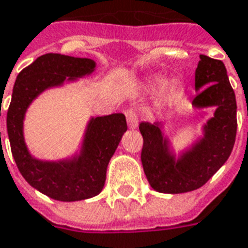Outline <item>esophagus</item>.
<instances>
[{
  "mask_svg": "<svg viewBox=\"0 0 248 248\" xmlns=\"http://www.w3.org/2000/svg\"><path fill=\"white\" fill-rule=\"evenodd\" d=\"M125 116H126V122H128V126H129L131 129H136L137 125H139V116H137L136 109L128 108L125 111Z\"/></svg>",
  "mask_w": 248,
  "mask_h": 248,
  "instance_id": "1",
  "label": "esophagus"
}]
</instances>
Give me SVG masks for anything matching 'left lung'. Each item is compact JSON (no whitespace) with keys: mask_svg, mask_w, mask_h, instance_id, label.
Instances as JSON below:
<instances>
[{"mask_svg":"<svg viewBox=\"0 0 248 248\" xmlns=\"http://www.w3.org/2000/svg\"><path fill=\"white\" fill-rule=\"evenodd\" d=\"M195 107L216 106L215 117L205 125L202 142L176 162L167 153L157 124L141 123L144 139L141 162L149 184L162 193H183L202 187L219 170L232 154L237 136V102L221 60L200 55L195 73Z\"/></svg>","mask_w":248,"mask_h":248,"instance_id":"left-lung-1","label":"left lung"}]
</instances>
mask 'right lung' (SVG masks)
Returning <instances> with one entry per match:
<instances>
[{"label":"right lung","mask_w":248,"mask_h":248,"mask_svg":"<svg viewBox=\"0 0 248 248\" xmlns=\"http://www.w3.org/2000/svg\"><path fill=\"white\" fill-rule=\"evenodd\" d=\"M95 68L90 59L46 53L26 66L16 77L6 125L13 157L30 186L60 202H77L96 196L103 189L106 171L122 136L126 131L123 113L93 119L87 128L82 155L72 162H40L33 159L23 141L26 108L44 89L89 74Z\"/></svg>","instance_id":"obj_1"}]
</instances>
